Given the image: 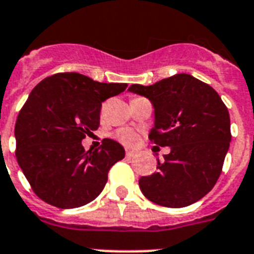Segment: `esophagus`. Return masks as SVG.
Returning <instances> with one entry per match:
<instances>
[{
	"label": "esophagus",
	"instance_id": "esophagus-1",
	"mask_svg": "<svg viewBox=\"0 0 254 254\" xmlns=\"http://www.w3.org/2000/svg\"><path fill=\"white\" fill-rule=\"evenodd\" d=\"M135 155V152L131 150H127V157H133Z\"/></svg>",
	"mask_w": 254,
	"mask_h": 254
}]
</instances>
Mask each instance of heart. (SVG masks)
Wrapping results in <instances>:
<instances>
[{
  "label": "heart",
  "instance_id": "obj_1",
  "mask_svg": "<svg viewBox=\"0 0 254 254\" xmlns=\"http://www.w3.org/2000/svg\"><path fill=\"white\" fill-rule=\"evenodd\" d=\"M115 137L117 139L123 142V143L127 144V146H131V144H135L138 140V135L137 133L131 129H120V130H117L116 134H115Z\"/></svg>",
  "mask_w": 254,
  "mask_h": 254
}]
</instances>
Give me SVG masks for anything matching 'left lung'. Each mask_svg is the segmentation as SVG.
Listing matches in <instances>:
<instances>
[{
    "mask_svg": "<svg viewBox=\"0 0 254 254\" xmlns=\"http://www.w3.org/2000/svg\"><path fill=\"white\" fill-rule=\"evenodd\" d=\"M129 91L153 106V143L170 147L157 160V172L140 177L139 187L157 205L183 208L209 192L222 172L231 142L227 107L212 86L191 74L177 73L150 86L134 84Z\"/></svg>",
    "mask_w": 254,
    "mask_h": 254,
    "instance_id": "obj_1",
    "label": "left lung"
}]
</instances>
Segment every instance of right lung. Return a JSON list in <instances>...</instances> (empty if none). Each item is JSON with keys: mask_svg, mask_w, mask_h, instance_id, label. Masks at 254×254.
<instances>
[{"mask_svg": "<svg viewBox=\"0 0 254 254\" xmlns=\"http://www.w3.org/2000/svg\"><path fill=\"white\" fill-rule=\"evenodd\" d=\"M127 87L67 72L45 78L31 91L15 124L16 160L45 203L71 209L102 192L108 170L125 150L106 138L99 148L85 151L81 140L99 127L102 102Z\"/></svg>", "mask_w": 254, "mask_h": 254, "instance_id": "1", "label": "right lung"}]
</instances>
